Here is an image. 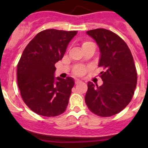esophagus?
Wrapping results in <instances>:
<instances>
[{"instance_id": "1", "label": "esophagus", "mask_w": 148, "mask_h": 148, "mask_svg": "<svg viewBox=\"0 0 148 148\" xmlns=\"http://www.w3.org/2000/svg\"><path fill=\"white\" fill-rule=\"evenodd\" d=\"M80 82H81V81H80L79 79H75V84H79Z\"/></svg>"}]
</instances>
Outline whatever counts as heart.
<instances>
[{"mask_svg":"<svg viewBox=\"0 0 148 148\" xmlns=\"http://www.w3.org/2000/svg\"><path fill=\"white\" fill-rule=\"evenodd\" d=\"M92 44V42H90V41H85V42L83 43L82 47L86 45H88V44ZM85 72H86V69L84 68V67H82V66L77 67V68H76L74 71V74H75V75H77V76H82Z\"/></svg>","mask_w":148,"mask_h":148,"instance_id":"obj_1","label":"heart"}]
</instances>
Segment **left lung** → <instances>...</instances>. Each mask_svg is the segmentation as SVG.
I'll return each mask as SVG.
<instances>
[{
  "instance_id": "8db88e82",
  "label": "left lung",
  "mask_w": 148,
  "mask_h": 148,
  "mask_svg": "<svg viewBox=\"0 0 148 148\" xmlns=\"http://www.w3.org/2000/svg\"><path fill=\"white\" fill-rule=\"evenodd\" d=\"M100 51L99 66L103 84L99 86L89 82L85 102L92 112L110 117L120 112L130 102L136 88L138 74L132 53L116 34L104 28L86 31Z\"/></svg>"
}]
</instances>
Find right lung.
<instances>
[{"label":"right lung","mask_w":148,"mask_h":148,"mask_svg":"<svg viewBox=\"0 0 148 148\" xmlns=\"http://www.w3.org/2000/svg\"><path fill=\"white\" fill-rule=\"evenodd\" d=\"M77 31L47 29L25 48L17 66V82L25 104L36 114L55 117L66 109L74 81L54 77L55 64L63 58Z\"/></svg>","instance_id":"1"}]
</instances>
